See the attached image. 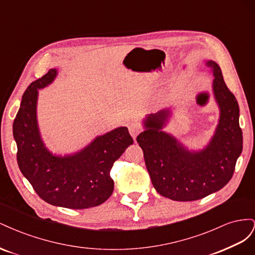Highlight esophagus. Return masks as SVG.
<instances>
[{"mask_svg": "<svg viewBox=\"0 0 255 255\" xmlns=\"http://www.w3.org/2000/svg\"><path fill=\"white\" fill-rule=\"evenodd\" d=\"M128 132H129V134L132 135V137L135 139V138L137 137V135L140 134V132H141V127H140L139 125H137V123L132 122V123H130V125L128 126Z\"/></svg>", "mask_w": 255, "mask_h": 255, "instance_id": "esophagus-1", "label": "esophagus"}]
</instances>
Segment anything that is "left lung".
<instances>
[{
	"label": "left lung",
	"mask_w": 255,
	"mask_h": 255,
	"mask_svg": "<svg viewBox=\"0 0 255 255\" xmlns=\"http://www.w3.org/2000/svg\"><path fill=\"white\" fill-rule=\"evenodd\" d=\"M206 65L215 76L213 90L220 107L219 125L206 148L189 152L160 130L169 117L168 110L150 115L144 121L145 130L137 136L153 186L174 201H195L225 187L243 151L237 100L225 83L220 67L213 60Z\"/></svg>",
	"instance_id": "8db88e82"
}]
</instances>
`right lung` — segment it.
<instances>
[{
  "mask_svg": "<svg viewBox=\"0 0 255 255\" xmlns=\"http://www.w3.org/2000/svg\"><path fill=\"white\" fill-rule=\"evenodd\" d=\"M55 76V69H50L42 78L30 83L22 96L12 125L18 166L36 194L47 203L72 210L98 206L112 196V167L133 144V138L127 128H118L97 137L74 155H52L38 130L36 104L38 89L47 86Z\"/></svg>",
  "mask_w": 255,
  "mask_h": 255,
  "instance_id": "right-lung-1",
  "label": "right lung"
}]
</instances>
